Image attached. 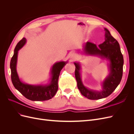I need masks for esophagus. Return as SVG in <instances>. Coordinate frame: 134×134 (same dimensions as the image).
<instances>
[{"mask_svg":"<svg viewBox=\"0 0 134 134\" xmlns=\"http://www.w3.org/2000/svg\"><path fill=\"white\" fill-rule=\"evenodd\" d=\"M71 56H72V57H75V54L74 53H72L71 54Z\"/></svg>","mask_w":134,"mask_h":134,"instance_id":"34e87169","label":"esophagus"}]
</instances>
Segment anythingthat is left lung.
Returning <instances> with one entry per match:
<instances>
[{"label": "left lung", "instance_id": "left-lung-1", "mask_svg": "<svg viewBox=\"0 0 134 134\" xmlns=\"http://www.w3.org/2000/svg\"><path fill=\"white\" fill-rule=\"evenodd\" d=\"M105 41L98 46L94 43L87 42L84 47V51L87 54L99 55L110 61V74L103 83L102 92L90 91L83 86L79 72L80 65L78 63H74L75 76L78 88L81 94L90 99L96 100L108 97L115 90L122 79L124 58L120 44L106 28H105Z\"/></svg>", "mask_w": 134, "mask_h": 134}]
</instances>
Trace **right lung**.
<instances>
[{
    "instance_id": "obj_1",
    "label": "right lung",
    "mask_w": 134,
    "mask_h": 134,
    "mask_svg": "<svg viewBox=\"0 0 134 134\" xmlns=\"http://www.w3.org/2000/svg\"><path fill=\"white\" fill-rule=\"evenodd\" d=\"M26 38H23L15 46L14 55L10 60V67L11 69V79L15 89L25 96L26 98L36 101L47 100L52 98L58 90L59 76L66 63L59 62L56 63L52 68V78L51 83L46 86H35L26 84L20 81L16 71L17 55L18 50L26 43Z\"/></svg>"
}]
</instances>
